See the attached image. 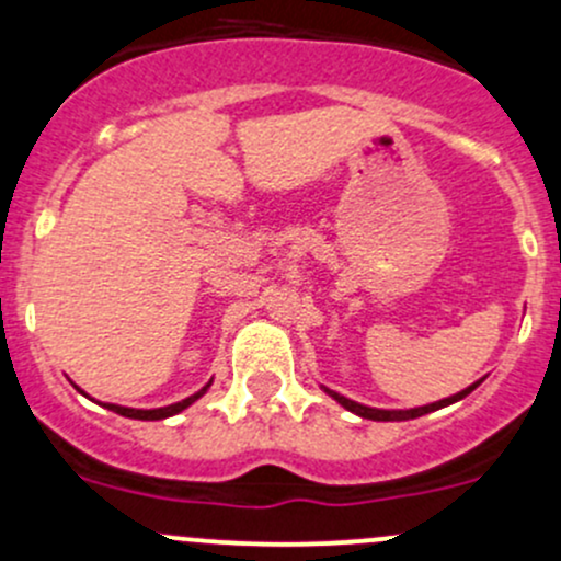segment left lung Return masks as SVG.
I'll use <instances>...</instances> for the list:
<instances>
[{
    "instance_id": "left-lung-1",
    "label": "left lung",
    "mask_w": 561,
    "mask_h": 561,
    "mask_svg": "<svg viewBox=\"0 0 561 561\" xmlns=\"http://www.w3.org/2000/svg\"><path fill=\"white\" fill-rule=\"evenodd\" d=\"M484 379H486V377L476 379V382L468 385V388H462L460 393L449 396V399L433 401V403H425V407H414V409H379V407H366V403H358V401L347 399V396L336 393V390L327 388V385H321V390H323V393H327V396H331V399H334L336 403H340V407H345L347 412L358 414V417H364V420H377V423H401V420H414V417H423V414H431V412H436V409H444V407H449V403H457V401H462V399H466L468 393H473V390L479 388V385L484 382Z\"/></svg>"
}]
</instances>
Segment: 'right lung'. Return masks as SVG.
I'll return each mask as SVG.
<instances>
[{
	"instance_id": "add662e5",
	"label": "right lung",
	"mask_w": 561,
	"mask_h": 561,
	"mask_svg": "<svg viewBox=\"0 0 561 561\" xmlns=\"http://www.w3.org/2000/svg\"><path fill=\"white\" fill-rule=\"evenodd\" d=\"M210 382H214V379H208L206 385H203L201 390H197V393H192V396H186L184 401H176V403H168V407H160V409H134V407H119V403H101V401H95V399H90V396L85 393V390L82 388H77L75 382V388L80 390L82 396H88L90 401H95V403H101V407L104 409H110V412H114V414H123V417H130V420H165V417H173V414H179V412H184L186 407H192V403H195L197 399H203V396L208 393V388H210Z\"/></svg>"
}]
</instances>
